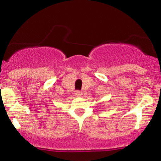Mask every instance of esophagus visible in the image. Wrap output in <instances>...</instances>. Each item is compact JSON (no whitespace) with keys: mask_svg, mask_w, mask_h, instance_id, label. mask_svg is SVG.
I'll return each instance as SVG.
<instances>
[{"mask_svg":"<svg viewBox=\"0 0 161 161\" xmlns=\"http://www.w3.org/2000/svg\"><path fill=\"white\" fill-rule=\"evenodd\" d=\"M75 96H77V97H80V96L82 95V92L81 91H76L75 92Z\"/></svg>","mask_w":161,"mask_h":161,"instance_id":"esophagus-1","label":"esophagus"}]
</instances>
